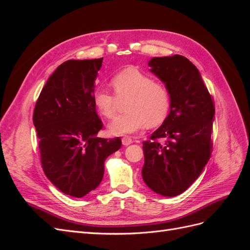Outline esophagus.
Masks as SVG:
<instances>
[{"instance_id":"obj_1","label":"esophagus","mask_w":250,"mask_h":250,"mask_svg":"<svg viewBox=\"0 0 250 250\" xmlns=\"http://www.w3.org/2000/svg\"><path fill=\"white\" fill-rule=\"evenodd\" d=\"M131 143H132V139L130 137H124V138H122V144H123L124 146L130 145Z\"/></svg>"}]
</instances>
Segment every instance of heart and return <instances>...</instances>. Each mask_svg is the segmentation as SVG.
<instances>
[{"mask_svg":"<svg viewBox=\"0 0 250 250\" xmlns=\"http://www.w3.org/2000/svg\"><path fill=\"white\" fill-rule=\"evenodd\" d=\"M110 84L116 96L98 89L93 95V103L102 117L109 119L116 111L118 100L128 98L125 104L127 112L116 117L108 124L111 134L133 133L147 125L160 126L167 120L171 109V95L163 83L154 81L134 67H128L116 74Z\"/></svg>","mask_w":250,"mask_h":250,"instance_id":"b5f03b06","label":"heart"}]
</instances>
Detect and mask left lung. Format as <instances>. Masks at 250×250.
<instances>
[{
    "label": "left lung",
    "mask_w": 250,
    "mask_h": 250,
    "mask_svg": "<svg viewBox=\"0 0 250 250\" xmlns=\"http://www.w3.org/2000/svg\"><path fill=\"white\" fill-rule=\"evenodd\" d=\"M148 64L169 89L171 109L143 142L142 176L153 192L174 197L198 178L209 160L215 106L197 67L185 56L153 57Z\"/></svg>",
    "instance_id": "1"
}]
</instances>
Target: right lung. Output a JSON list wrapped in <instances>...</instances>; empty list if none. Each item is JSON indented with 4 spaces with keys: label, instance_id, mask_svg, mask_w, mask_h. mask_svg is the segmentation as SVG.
I'll return each instance as SVG.
<instances>
[{
    "label": "right lung",
    "instance_id": "add662e5",
    "mask_svg": "<svg viewBox=\"0 0 250 250\" xmlns=\"http://www.w3.org/2000/svg\"><path fill=\"white\" fill-rule=\"evenodd\" d=\"M103 58L67 60L42 87L33 112L42 170L59 191L81 198L100 185L104 162L122 146L97 134L103 123L93 103Z\"/></svg>",
    "mask_w": 250,
    "mask_h": 250
}]
</instances>
